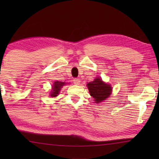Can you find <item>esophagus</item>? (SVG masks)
Instances as JSON below:
<instances>
[{
    "mask_svg": "<svg viewBox=\"0 0 159 159\" xmlns=\"http://www.w3.org/2000/svg\"><path fill=\"white\" fill-rule=\"evenodd\" d=\"M73 82L75 84H80V80L77 78H75V79L73 80Z\"/></svg>",
    "mask_w": 159,
    "mask_h": 159,
    "instance_id": "1",
    "label": "esophagus"
}]
</instances>
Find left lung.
Wrapping results in <instances>:
<instances>
[{"label":"left lung","instance_id":"8db88e82","mask_svg":"<svg viewBox=\"0 0 159 159\" xmlns=\"http://www.w3.org/2000/svg\"><path fill=\"white\" fill-rule=\"evenodd\" d=\"M89 92L95 98V103H101L109 97L111 93V87L102 81L101 78H96L94 81L90 82L87 84Z\"/></svg>","mask_w":159,"mask_h":159}]
</instances>
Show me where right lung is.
I'll use <instances>...</instances> for the list:
<instances>
[{
    "label": "right lung",
    "instance_id": "right-lung-1",
    "mask_svg": "<svg viewBox=\"0 0 159 159\" xmlns=\"http://www.w3.org/2000/svg\"><path fill=\"white\" fill-rule=\"evenodd\" d=\"M65 83H66V82H58V81H56L54 82L53 86V91H52L51 93V97L57 96L58 93L60 92L61 88V87L64 85Z\"/></svg>",
    "mask_w": 159,
    "mask_h": 159
}]
</instances>
